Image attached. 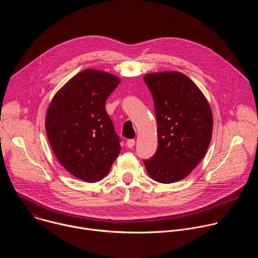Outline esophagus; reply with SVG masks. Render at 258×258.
<instances>
[{"label": "esophagus", "mask_w": 258, "mask_h": 258, "mask_svg": "<svg viewBox=\"0 0 258 258\" xmlns=\"http://www.w3.org/2000/svg\"><path fill=\"white\" fill-rule=\"evenodd\" d=\"M126 146H127V148L132 149L133 147L135 146V140H134V139H130V140H127V141H126Z\"/></svg>", "instance_id": "34e87169"}]
</instances>
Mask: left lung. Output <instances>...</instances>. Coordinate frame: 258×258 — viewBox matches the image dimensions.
Listing matches in <instances>:
<instances>
[{
  "label": "left lung",
  "instance_id": "8db88e82",
  "mask_svg": "<svg viewBox=\"0 0 258 258\" xmlns=\"http://www.w3.org/2000/svg\"><path fill=\"white\" fill-rule=\"evenodd\" d=\"M150 90L157 121L158 146L147 172L158 182L185 178L204 157L212 135V113L198 87L175 71L144 77Z\"/></svg>",
  "mask_w": 258,
  "mask_h": 258
}]
</instances>
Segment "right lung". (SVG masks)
I'll return each mask as SVG.
<instances>
[{"label": "right lung", "mask_w": 258, "mask_h": 258, "mask_svg": "<svg viewBox=\"0 0 258 258\" xmlns=\"http://www.w3.org/2000/svg\"><path fill=\"white\" fill-rule=\"evenodd\" d=\"M120 81L110 73L86 69L53 98L46 132L59 162L88 182L101 180L120 152V139L105 102Z\"/></svg>", "instance_id": "right-lung-1"}]
</instances>
